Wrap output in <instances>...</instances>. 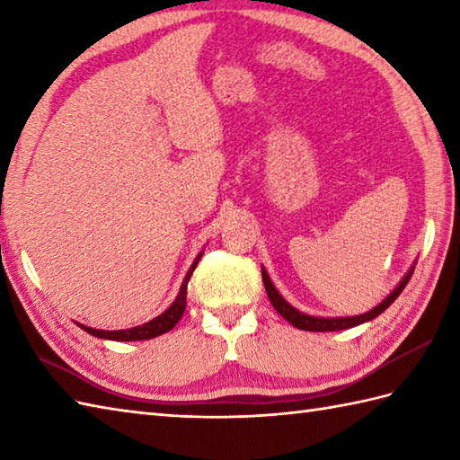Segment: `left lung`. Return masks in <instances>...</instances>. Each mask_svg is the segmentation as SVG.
<instances>
[{
	"mask_svg": "<svg viewBox=\"0 0 460 460\" xmlns=\"http://www.w3.org/2000/svg\"><path fill=\"white\" fill-rule=\"evenodd\" d=\"M411 275H413V270H409L407 275H405V279L399 282V287L384 302H381L379 306L366 312V314H361V316H349V318H314V316L302 314V312H298L296 308H292L288 302L279 295L277 288L272 287V282H270L265 269H262V282H265V288H267V295H269L270 305L275 306V310L279 312V314L285 318V320H288L292 326L298 328V330H308V332H334V330H344V328L364 324V322L379 316L381 312H384L399 295H402V290L405 288V285L409 282V279H411Z\"/></svg>",
	"mask_w": 460,
	"mask_h": 460,
	"instance_id": "1",
	"label": "left lung"
}]
</instances>
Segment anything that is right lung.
I'll return each mask as SVG.
<instances>
[{
	"instance_id": "1",
	"label": "right lung",
	"mask_w": 460,
	"mask_h": 460,
	"mask_svg": "<svg viewBox=\"0 0 460 460\" xmlns=\"http://www.w3.org/2000/svg\"><path fill=\"white\" fill-rule=\"evenodd\" d=\"M201 257V255H199ZM199 257L195 259V262L191 265V269L188 270V275H185L183 279V285H181V290L178 298H175L173 305L164 312V314H160L158 318H154L152 322H146V324L142 326H136V328H130V330H94V328H86V326H81L83 330L89 332V334L96 336V338H104V340H116V341H138V340H150V338H155V336H162L165 334V332H170L175 324H178L183 310H185V300H188V282L193 275L195 267H198L199 262Z\"/></svg>"
}]
</instances>
